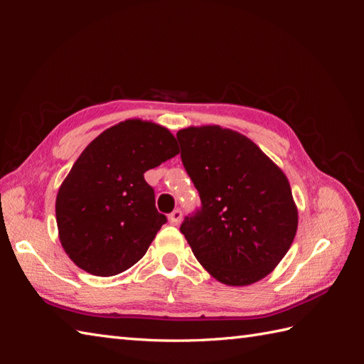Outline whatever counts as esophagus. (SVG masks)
<instances>
[{
    "mask_svg": "<svg viewBox=\"0 0 364 364\" xmlns=\"http://www.w3.org/2000/svg\"><path fill=\"white\" fill-rule=\"evenodd\" d=\"M181 218H182V211H181V209H176V211H173L168 215V222H170V225L176 226V225L181 223Z\"/></svg>",
    "mask_w": 364,
    "mask_h": 364,
    "instance_id": "obj_1",
    "label": "esophagus"
}]
</instances>
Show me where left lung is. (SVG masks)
<instances>
[{"mask_svg": "<svg viewBox=\"0 0 364 364\" xmlns=\"http://www.w3.org/2000/svg\"><path fill=\"white\" fill-rule=\"evenodd\" d=\"M202 209L181 232L203 269L230 287L266 278L289 252L297 206L287 176L255 142L220 126L176 134Z\"/></svg>", "mask_w": 364, "mask_h": 364, "instance_id": "1", "label": "left lung"}]
</instances>
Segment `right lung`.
<instances>
[{
	"label": "right lung",
	"instance_id": "1",
	"mask_svg": "<svg viewBox=\"0 0 364 364\" xmlns=\"http://www.w3.org/2000/svg\"><path fill=\"white\" fill-rule=\"evenodd\" d=\"M178 153L167 127L139 118L87 144L56 197L60 245L77 267L114 277L146 255L167 217L158 213L144 173Z\"/></svg>",
	"mask_w": 364,
	"mask_h": 364
}]
</instances>
